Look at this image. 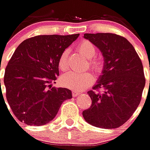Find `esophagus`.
<instances>
[{"label":"esophagus","instance_id":"esophagus-1","mask_svg":"<svg viewBox=\"0 0 150 150\" xmlns=\"http://www.w3.org/2000/svg\"><path fill=\"white\" fill-rule=\"evenodd\" d=\"M81 94L80 92H76V91H73L72 92V95H73V97H77V96H79Z\"/></svg>","mask_w":150,"mask_h":150}]
</instances>
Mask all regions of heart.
I'll return each mask as SVG.
<instances>
[{"label":"heart","instance_id":"b5f03b06","mask_svg":"<svg viewBox=\"0 0 150 150\" xmlns=\"http://www.w3.org/2000/svg\"><path fill=\"white\" fill-rule=\"evenodd\" d=\"M77 50L80 53L88 60V66L96 73H100L103 69V63L99 58L94 57L97 53L95 46L89 40H82L77 45ZM68 55L69 51L65 49L62 52L58 57L57 66L61 70L68 68ZM61 83L67 88L80 91L89 86L93 82V76L89 72L69 71L62 75Z\"/></svg>","mask_w":150,"mask_h":150}]
</instances>
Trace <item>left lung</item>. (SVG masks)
<instances>
[{"label":"left lung","mask_w":150,"mask_h":150,"mask_svg":"<svg viewBox=\"0 0 150 150\" xmlns=\"http://www.w3.org/2000/svg\"><path fill=\"white\" fill-rule=\"evenodd\" d=\"M84 38L101 51L104 67L98 83L87 93L92 105L82 115L97 127H119L131 118L141 101L145 86L142 61L133 46L119 35L85 34Z\"/></svg>","instance_id":"1"}]
</instances>
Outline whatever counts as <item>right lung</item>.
<instances>
[{
	"instance_id": "obj_1",
	"label": "right lung",
	"mask_w": 150,
	"mask_h": 150,
	"mask_svg": "<svg viewBox=\"0 0 150 150\" xmlns=\"http://www.w3.org/2000/svg\"><path fill=\"white\" fill-rule=\"evenodd\" d=\"M79 36L44 35L23 40L6 67V98L19 121L30 126L48 123L62 103L72 98L67 88L52 87L59 75L62 52ZM1 86V81H0Z\"/></svg>"
}]
</instances>
